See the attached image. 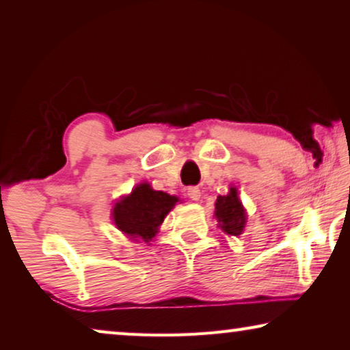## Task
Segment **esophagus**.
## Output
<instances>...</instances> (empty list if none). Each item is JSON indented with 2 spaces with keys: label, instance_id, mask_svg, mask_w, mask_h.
Returning <instances> with one entry per match:
<instances>
[{
  "label": "esophagus",
  "instance_id": "1",
  "mask_svg": "<svg viewBox=\"0 0 350 350\" xmlns=\"http://www.w3.org/2000/svg\"><path fill=\"white\" fill-rule=\"evenodd\" d=\"M187 194L191 200H199L200 199V189L198 187H189L187 188Z\"/></svg>",
  "mask_w": 350,
  "mask_h": 350
}]
</instances>
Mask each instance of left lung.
Instances as JSON below:
<instances>
[{
	"mask_svg": "<svg viewBox=\"0 0 350 350\" xmlns=\"http://www.w3.org/2000/svg\"><path fill=\"white\" fill-rule=\"evenodd\" d=\"M215 216L225 233L238 236L244 232L247 215L244 205L238 198L236 187L230 188L227 196H217L215 204Z\"/></svg>",
	"mask_w": 350,
	"mask_h": 350,
	"instance_id": "left-lung-1",
	"label": "left lung"
}]
</instances>
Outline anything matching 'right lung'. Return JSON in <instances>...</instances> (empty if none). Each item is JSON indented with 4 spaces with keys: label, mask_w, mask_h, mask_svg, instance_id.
<instances>
[{
    "label": "right lung",
    "mask_w": 350,
    "mask_h": 350,
    "mask_svg": "<svg viewBox=\"0 0 350 350\" xmlns=\"http://www.w3.org/2000/svg\"><path fill=\"white\" fill-rule=\"evenodd\" d=\"M176 202H179V198L156 191L150 183L144 182L114 205L112 219L122 233L129 238H140L148 244L159 232L165 216L174 208Z\"/></svg>",
    "instance_id": "1"
}]
</instances>
